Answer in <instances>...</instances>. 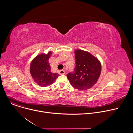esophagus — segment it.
I'll return each mask as SVG.
<instances>
[{"label": "esophagus", "instance_id": "obj_1", "mask_svg": "<svg viewBox=\"0 0 133 133\" xmlns=\"http://www.w3.org/2000/svg\"><path fill=\"white\" fill-rule=\"evenodd\" d=\"M59 74L60 75H64L65 74V70H60L59 71Z\"/></svg>", "mask_w": 133, "mask_h": 133}]
</instances>
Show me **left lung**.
<instances>
[{"mask_svg":"<svg viewBox=\"0 0 133 133\" xmlns=\"http://www.w3.org/2000/svg\"><path fill=\"white\" fill-rule=\"evenodd\" d=\"M76 67L67 77L71 86L79 90H87L97 82L102 67L100 62L89 52L81 49L75 51Z\"/></svg>","mask_w":133,"mask_h":133,"instance_id":"obj_1","label":"left lung"}]
</instances>
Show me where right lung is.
I'll use <instances>...</instances> for the list:
<instances>
[{"mask_svg": "<svg viewBox=\"0 0 133 133\" xmlns=\"http://www.w3.org/2000/svg\"><path fill=\"white\" fill-rule=\"evenodd\" d=\"M52 52L37 56L30 64V72L34 81L42 87L51 85L59 75L52 73L48 61Z\"/></svg>", "mask_w": 133, "mask_h": 133, "instance_id": "obj_1", "label": "right lung"}]
</instances>
